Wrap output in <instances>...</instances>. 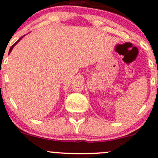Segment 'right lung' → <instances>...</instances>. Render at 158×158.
<instances>
[{"mask_svg":"<svg viewBox=\"0 0 158 158\" xmlns=\"http://www.w3.org/2000/svg\"><path fill=\"white\" fill-rule=\"evenodd\" d=\"M23 37H21V38H20V39H19V40H18V41H17V42H16V43H14V45H12V46H11V47H10V50H9V53H10V52H11V51H12V49H13V48H14V45H16V44H17V43H18V42L19 41V40H21V39H22V38H23Z\"/></svg>","mask_w":158,"mask_h":158,"instance_id":"add662e5","label":"right lung"}]
</instances>
